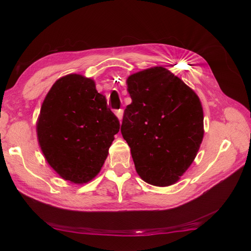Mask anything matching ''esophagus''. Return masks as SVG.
<instances>
[{"mask_svg":"<svg viewBox=\"0 0 251 251\" xmlns=\"http://www.w3.org/2000/svg\"><path fill=\"white\" fill-rule=\"evenodd\" d=\"M115 115L118 118V120L121 123V120H123V116H124V110H117L115 112Z\"/></svg>","mask_w":251,"mask_h":251,"instance_id":"esophagus-1","label":"esophagus"}]
</instances>
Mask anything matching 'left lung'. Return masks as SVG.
<instances>
[{
    "instance_id": "8db88e82",
    "label": "left lung",
    "mask_w": 251,
    "mask_h": 251,
    "mask_svg": "<svg viewBox=\"0 0 251 251\" xmlns=\"http://www.w3.org/2000/svg\"><path fill=\"white\" fill-rule=\"evenodd\" d=\"M126 85L132 103L125 110L121 134L131 148L136 172L151 185L177 183L203 140L198 95L163 67L134 73Z\"/></svg>"
}]
</instances>
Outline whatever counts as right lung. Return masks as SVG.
I'll list each match as a JSON object with an SVG mask.
<instances>
[{"label":"right lung","instance_id":"add662e5","mask_svg":"<svg viewBox=\"0 0 251 251\" xmlns=\"http://www.w3.org/2000/svg\"><path fill=\"white\" fill-rule=\"evenodd\" d=\"M119 126L95 81L72 73L58 78L45 97L36 134L52 170L83 184L100 172Z\"/></svg>","mask_w":251,"mask_h":251}]
</instances>
